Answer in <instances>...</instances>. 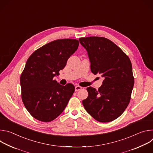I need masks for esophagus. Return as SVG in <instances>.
Masks as SVG:
<instances>
[{
  "mask_svg": "<svg viewBox=\"0 0 153 153\" xmlns=\"http://www.w3.org/2000/svg\"><path fill=\"white\" fill-rule=\"evenodd\" d=\"M82 88L80 86H75V91H78L80 90Z\"/></svg>",
  "mask_w": 153,
  "mask_h": 153,
  "instance_id": "obj_1",
  "label": "esophagus"
}]
</instances>
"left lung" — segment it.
<instances>
[{
	"mask_svg": "<svg viewBox=\"0 0 153 153\" xmlns=\"http://www.w3.org/2000/svg\"><path fill=\"white\" fill-rule=\"evenodd\" d=\"M90 62L91 72L103 77L96 90L86 88L88 96L83 100L85 110L100 122H109L119 117L125 110L134 86L131 62L114 43L102 37L80 38Z\"/></svg>",
	"mask_w": 153,
	"mask_h": 153,
	"instance_id": "obj_1",
	"label": "left lung"
}]
</instances>
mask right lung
Segmentation results:
<instances>
[{"instance_id": "obj_1", "label": "right lung", "mask_w": 153, "mask_h": 153, "mask_svg": "<svg viewBox=\"0 0 153 153\" xmlns=\"http://www.w3.org/2000/svg\"><path fill=\"white\" fill-rule=\"evenodd\" d=\"M78 40L52 41L35 51L27 61L20 83L22 99L29 113L41 122L57 118L74 92L71 83L61 85L54 79L77 50Z\"/></svg>"}]
</instances>
